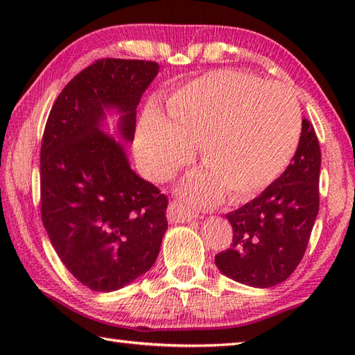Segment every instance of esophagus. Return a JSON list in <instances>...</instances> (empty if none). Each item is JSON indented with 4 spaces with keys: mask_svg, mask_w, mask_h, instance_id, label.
Returning a JSON list of instances; mask_svg holds the SVG:
<instances>
[{
    "mask_svg": "<svg viewBox=\"0 0 355 355\" xmlns=\"http://www.w3.org/2000/svg\"><path fill=\"white\" fill-rule=\"evenodd\" d=\"M197 215H193L189 212L182 202L178 201H172L169 207H168V220L172 224H180V223H187V221H193Z\"/></svg>",
    "mask_w": 355,
    "mask_h": 355,
    "instance_id": "34e87169",
    "label": "esophagus"
}]
</instances>
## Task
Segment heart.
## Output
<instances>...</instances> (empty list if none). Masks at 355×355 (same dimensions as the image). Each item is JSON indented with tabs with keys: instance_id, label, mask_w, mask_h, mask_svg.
I'll return each mask as SVG.
<instances>
[{
	"instance_id": "obj_1",
	"label": "heart",
	"mask_w": 355,
	"mask_h": 355,
	"mask_svg": "<svg viewBox=\"0 0 355 355\" xmlns=\"http://www.w3.org/2000/svg\"><path fill=\"white\" fill-rule=\"evenodd\" d=\"M169 120L149 108L137 128V155L153 182L169 180L200 145V171L182 192L207 207L225 191L233 200L266 189L285 171L299 146L302 119L296 97L279 82L220 70L183 85L168 101Z\"/></svg>"
}]
</instances>
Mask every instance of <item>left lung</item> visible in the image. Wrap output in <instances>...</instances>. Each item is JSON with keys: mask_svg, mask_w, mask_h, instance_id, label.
<instances>
[{"mask_svg": "<svg viewBox=\"0 0 355 355\" xmlns=\"http://www.w3.org/2000/svg\"><path fill=\"white\" fill-rule=\"evenodd\" d=\"M320 158L313 123L304 119L288 168L253 201L225 215L233 243L215 256L223 275L254 288H270L296 270L319 214Z\"/></svg>", "mask_w": 355, "mask_h": 355, "instance_id": "left-lung-1", "label": "left lung"}]
</instances>
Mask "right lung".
<instances>
[{"label": "right lung", "mask_w": 355, "mask_h": 355, "mask_svg": "<svg viewBox=\"0 0 355 355\" xmlns=\"http://www.w3.org/2000/svg\"><path fill=\"white\" fill-rule=\"evenodd\" d=\"M158 70L101 59L67 84L45 125L42 223L59 259L89 290L116 291L145 275L168 229V198L131 169L123 145ZM108 115L118 117L112 133Z\"/></svg>", "instance_id": "add662e5"}]
</instances>
